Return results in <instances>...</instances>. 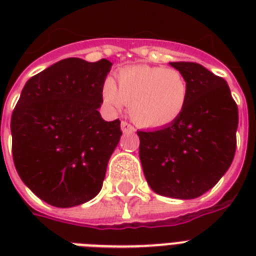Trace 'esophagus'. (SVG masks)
Listing matches in <instances>:
<instances>
[{
	"mask_svg": "<svg viewBox=\"0 0 256 256\" xmlns=\"http://www.w3.org/2000/svg\"><path fill=\"white\" fill-rule=\"evenodd\" d=\"M120 130H122V132H124V134H126V132H128V134H130V132H136V128H132L130 124H128L126 120H124V122L120 124Z\"/></svg>",
	"mask_w": 256,
	"mask_h": 256,
	"instance_id": "1",
	"label": "esophagus"
}]
</instances>
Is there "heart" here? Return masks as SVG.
Listing matches in <instances>:
<instances>
[{
    "mask_svg": "<svg viewBox=\"0 0 256 256\" xmlns=\"http://www.w3.org/2000/svg\"><path fill=\"white\" fill-rule=\"evenodd\" d=\"M118 85L108 78L102 96L112 112L128 104L136 124L148 128H166L182 116L188 100V84L179 70L162 66L132 65L120 70Z\"/></svg>",
    "mask_w": 256,
    "mask_h": 256,
    "instance_id": "heart-1",
    "label": "heart"
}]
</instances>
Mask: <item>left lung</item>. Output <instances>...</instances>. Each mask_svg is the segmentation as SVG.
<instances>
[{
  "label": "left lung",
  "mask_w": 256,
  "mask_h": 256,
  "mask_svg": "<svg viewBox=\"0 0 256 256\" xmlns=\"http://www.w3.org/2000/svg\"><path fill=\"white\" fill-rule=\"evenodd\" d=\"M188 84L182 116L166 128L136 132L144 178L154 192L194 199L218 183L234 160L238 106L223 78L194 62H170Z\"/></svg>",
  "instance_id": "8db88e82"
}]
</instances>
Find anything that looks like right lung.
<instances>
[{
	"instance_id": "obj_1",
	"label": "right lung",
	"mask_w": 256,
	"mask_h": 256,
	"mask_svg": "<svg viewBox=\"0 0 256 256\" xmlns=\"http://www.w3.org/2000/svg\"><path fill=\"white\" fill-rule=\"evenodd\" d=\"M112 64L66 58L26 82L12 114L13 160L20 178L52 206H80L102 188L120 142V120L98 108Z\"/></svg>"
}]
</instances>
